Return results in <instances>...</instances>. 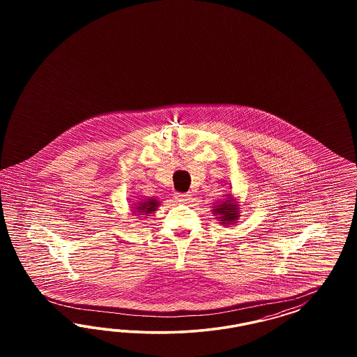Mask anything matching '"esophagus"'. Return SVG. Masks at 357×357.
<instances>
[{"label": "esophagus", "instance_id": "esophagus-1", "mask_svg": "<svg viewBox=\"0 0 357 357\" xmlns=\"http://www.w3.org/2000/svg\"><path fill=\"white\" fill-rule=\"evenodd\" d=\"M190 194H175V199H176V202H179V203H185L187 200H190Z\"/></svg>", "mask_w": 357, "mask_h": 357}]
</instances>
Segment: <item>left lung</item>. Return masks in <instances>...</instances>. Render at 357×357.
Instances as JSON below:
<instances>
[{
	"mask_svg": "<svg viewBox=\"0 0 357 357\" xmlns=\"http://www.w3.org/2000/svg\"><path fill=\"white\" fill-rule=\"evenodd\" d=\"M211 208L213 216L222 227L234 225L241 217V202L234 195H225V199L217 200Z\"/></svg>",
	"mask_w": 357,
	"mask_h": 357,
	"instance_id": "1",
	"label": "left lung"
}]
</instances>
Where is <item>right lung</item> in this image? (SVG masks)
I'll return each instance as SVG.
<instances>
[{"mask_svg":"<svg viewBox=\"0 0 357 357\" xmlns=\"http://www.w3.org/2000/svg\"><path fill=\"white\" fill-rule=\"evenodd\" d=\"M160 206H161V202L157 200L155 197H140L139 200L132 203L130 211L133 216L140 218V217L151 216Z\"/></svg>","mask_w":357,"mask_h":357,"instance_id":"add662e5","label":"right lung"}]
</instances>
